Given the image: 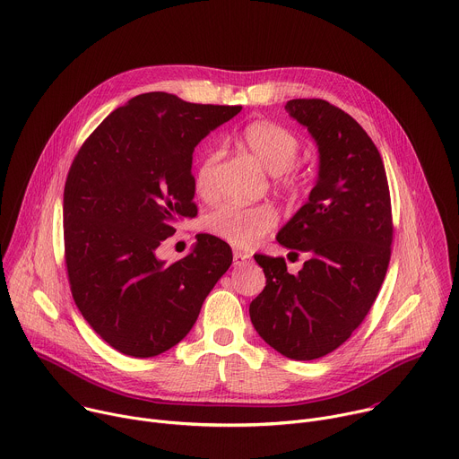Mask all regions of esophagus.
Returning <instances> with one entry per match:
<instances>
[{
    "label": "esophagus",
    "instance_id": "obj_1",
    "mask_svg": "<svg viewBox=\"0 0 459 459\" xmlns=\"http://www.w3.org/2000/svg\"><path fill=\"white\" fill-rule=\"evenodd\" d=\"M247 261H250V255L247 252H241V250H234V265L236 267H241L245 265Z\"/></svg>",
    "mask_w": 459,
    "mask_h": 459
}]
</instances>
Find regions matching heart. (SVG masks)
I'll return each instance as SVG.
<instances>
[{
	"instance_id": "heart-1",
	"label": "heart",
	"mask_w": 459,
	"mask_h": 459,
	"mask_svg": "<svg viewBox=\"0 0 459 459\" xmlns=\"http://www.w3.org/2000/svg\"><path fill=\"white\" fill-rule=\"evenodd\" d=\"M239 145L261 169L269 174L283 176V181L289 186L296 185V181L285 174L298 158L299 140L287 126L267 119L252 121L243 128ZM218 161L220 151H209L195 169L194 186L204 198H211L216 192ZM276 221L278 214L269 205L241 207L229 204L221 205L207 218V229L234 247H250L267 234Z\"/></svg>"
}]
</instances>
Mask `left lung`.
<instances>
[{"instance_id":"obj_1","label":"left lung","mask_w":459,"mask_h":459,"mask_svg":"<svg viewBox=\"0 0 459 459\" xmlns=\"http://www.w3.org/2000/svg\"><path fill=\"white\" fill-rule=\"evenodd\" d=\"M285 110L308 130L319 163L307 204L276 239L308 259L289 274L283 257L254 255L267 285L248 314L274 351L310 361L345 343L379 292L392 243L390 194L381 156L354 117L325 100H290Z\"/></svg>"}]
</instances>
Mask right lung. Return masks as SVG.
<instances>
[{
	"instance_id": "obj_1",
	"label": "right lung",
	"mask_w": 459,
	"mask_h": 459,
	"mask_svg": "<svg viewBox=\"0 0 459 459\" xmlns=\"http://www.w3.org/2000/svg\"><path fill=\"white\" fill-rule=\"evenodd\" d=\"M241 107L147 92L110 112L73 161L63 192L73 298L116 351L152 358L178 345L232 264L230 247L198 234L172 265L156 255L194 205L192 154Z\"/></svg>"
}]
</instances>
